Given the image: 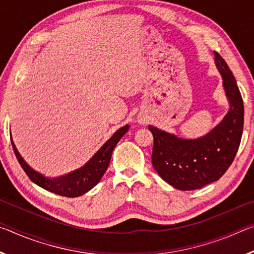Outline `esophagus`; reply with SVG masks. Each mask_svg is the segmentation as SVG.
I'll return each mask as SVG.
<instances>
[{
	"label": "esophagus",
	"mask_w": 254,
	"mask_h": 254,
	"mask_svg": "<svg viewBox=\"0 0 254 254\" xmlns=\"http://www.w3.org/2000/svg\"><path fill=\"white\" fill-rule=\"evenodd\" d=\"M137 122H139L140 124H145L148 122V119H147V117H139L137 118Z\"/></svg>",
	"instance_id": "esophagus-1"
}]
</instances>
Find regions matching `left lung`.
Instances as JSON below:
<instances>
[{
  "label": "left lung",
  "instance_id": "left-lung-1",
  "mask_svg": "<svg viewBox=\"0 0 254 254\" xmlns=\"http://www.w3.org/2000/svg\"><path fill=\"white\" fill-rule=\"evenodd\" d=\"M214 55L230 104L222 121L197 139H183L149 126L153 135V168L166 183L179 190L199 189L220 179L233 162L242 137V96L225 60L217 53Z\"/></svg>",
  "mask_w": 254,
  "mask_h": 254
}]
</instances>
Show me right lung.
<instances>
[{"mask_svg":"<svg viewBox=\"0 0 254 254\" xmlns=\"http://www.w3.org/2000/svg\"><path fill=\"white\" fill-rule=\"evenodd\" d=\"M128 127H130L128 126H124L119 128L83 167L58 178L46 177L39 171L34 170L32 167H30L25 162L22 156L19 153L13 140H12V134L11 142L21 167L34 184L46 189V190L55 192V194L60 196L78 197L91 190L93 187H95L100 183L103 175L105 174L107 167L110 165L112 152H113L115 145L128 131Z\"/></svg>","mask_w":254,"mask_h":254,"instance_id":"obj_1","label":"right lung"}]
</instances>
